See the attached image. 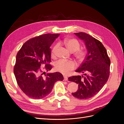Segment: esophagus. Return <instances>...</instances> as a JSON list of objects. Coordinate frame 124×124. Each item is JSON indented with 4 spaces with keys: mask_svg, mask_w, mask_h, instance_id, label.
I'll return each instance as SVG.
<instances>
[{
    "mask_svg": "<svg viewBox=\"0 0 124 124\" xmlns=\"http://www.w3.org/2000/svg\"><path fill=\"white\" fill-rule=\"evenodd\" d=\"M63 80L64 81H67L68 80V77H66V76H63Z\"/></svg>",
    "mask_w": 124,
    "mask_h": 124,
    "instance_id": "1",
    "label": "esophagus"
}]
</instances>
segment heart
Listing matches in <instances>:
<instances>
[{
  "mask_svg": "<svg viewBox=\"0 0 124 124\" xmlns=\"http://www.w3.org/2000/svg\"><path fill=\"white\" fill-rule=\"evenodd\" d=\"M62 43L64 44L67 48L72 52H76L75 56L79 61L83 60L86 55V52L82 49H79L80 43L76 39H66L62 41ZM59 47V44H55L52 50L51 54L52 56H55L56 50ZM76 63L71 61L60 59L55 63V68L56 71L62 74H67L70 71L73 70L76 68Z\"/></svg>",
  "mask_w": 124,
  "mask_h": 124,
  "instance_id": "b5f03b06",
  "label": "heart"
}]
</instances>
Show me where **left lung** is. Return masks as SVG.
Listing matches in <instances>:
<instances>
[{"mask_svg": "<svg viewBox=\"0 0 124 124\" xmlns=\"http://www.w3.org/2000/svg\"><path fill=\"white\" fill-rule=\"evenodd\" d=\"M74 34L85 42L87 54L76 72L83 76H71L69 81L78 84V89L72 95L80 99H87L96 95L107 82L110 75V59L107 52L100 41L85 32Z\"/></svg>", "mask_w": 124, "mask_h": 124, "instance_id": "obj_1", "label": "left lung"}]
</instances>
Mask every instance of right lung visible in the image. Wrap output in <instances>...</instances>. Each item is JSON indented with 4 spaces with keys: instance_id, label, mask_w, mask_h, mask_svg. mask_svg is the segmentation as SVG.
<instances>
[{
    "instance_id": "obj_1",
    "label": "right lung",
    "mask_w": 124,
    "mask_h": 124,
    "mask_svg": "<svg viewBox=\"0 0 124 124\" xmlns=\"http://www.w3.org/2000/svg\"><path fill=\"white\" fill-rule=\"evenodd\" d=\"M59 34L46 33L27 40L17 52L14 66L17 83L24 93L35 99H40L51 92L55 82L62 81V74L47 73L52 68L51 46ZM45 66L44 67H41Z\"/></svg>"
}]
</instances>
